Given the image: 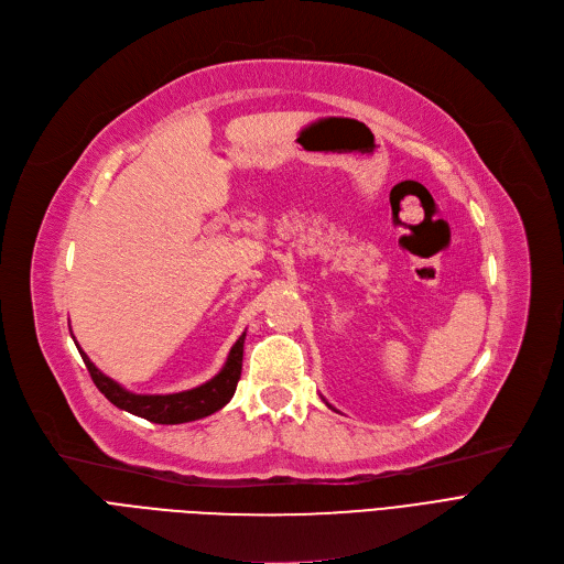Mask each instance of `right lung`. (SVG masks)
<instances>
[{"mask_svg": "<svg viewBox=\"0 0 564 564\" xmlns=\"http://www.w3.org/2000/svg\"><path fill=\"white\" fill-rule=\"evenodd\" d=\"M245 336L237 338V343L230 347L228 359L219 375H215L210 381L200 383V387L183 393H169V395H137L132 391H126L121 383L113 381L111 377L102 375L94 361L86 357V354L79 349L82 359L91 372V379L98 387V391L118 409H123L128 413H134L139 419H145L151 423L160 425H177V423H189L210 416V413L219 411L226 406L237 389V381H240L242 375V354H245Z\"/></svg>", "mask_w": 564, "mask_h": 564, "instance_id": "1", "label": "right lung"}]
</instances>
